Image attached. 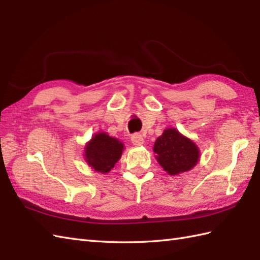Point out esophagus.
Segmentation results:
<instances>
[{
  "mask_svg": "<svg viewBox=\"0 0 260 260\" xmlns=\"http://www.w3.org/2000/svg\"><path fill=\"white\" fill-rule=\"evenodd\" d=\"M131 141L136 146H141V145L144 144V139H143V136L141 134H139V133L132 135Z\"/></svg>",
  "mask_w": 260,
  "mask_h": 260,
  "instance_id": "esophagus-1",
  "label": "esophagus"
}]
</instances>
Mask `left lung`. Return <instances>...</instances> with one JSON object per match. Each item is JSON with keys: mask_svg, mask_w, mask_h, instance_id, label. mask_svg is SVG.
Instances as JSON below:
<instances>
[{"mask_svg": "<svg viewBox=\"0 0 260 260\" xmlns=\"http://www.w3.org/2000/svg\"><path fill=\"white\" fill-rule=\"evenodd\" d=\"M153 151L158 164L170 175L187 172L196 167L200 157V151L194 142L175 128L165 129L157 137Z\"/></svg>", "mask_w": 260, "mask_h": 260, "instance_id": "obj_1", "label": "left lung"}]
</instances>
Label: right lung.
<instances>
[{
    "label": "right lung",
    "mask_w": 260,
    "mask_h": 260,
    "mask_svg": "<svg viewBox=\"0 0 260 260\" xmlns=\"http://www.w3.org/2000/svg\"><path fill=\"white\" fill-rule=\"evenodd\" d=\"M124 144L115 137L101 132L93 135L85 147V159L91 169L101 173H108L118 162Z\"/></svg>",
    "instance_id": "obj_1"
}]
</instances>
